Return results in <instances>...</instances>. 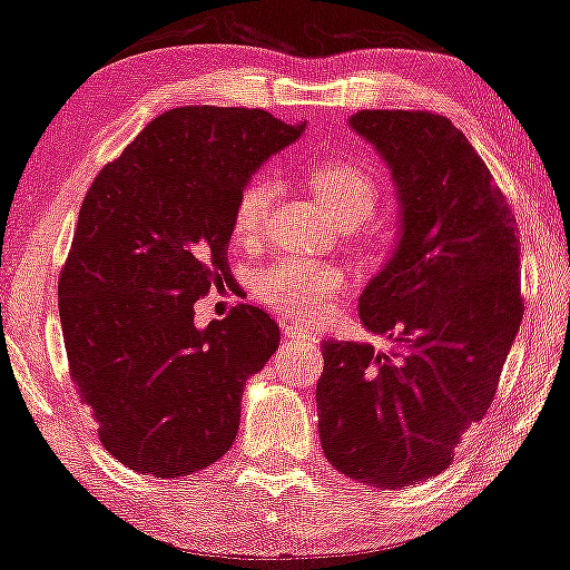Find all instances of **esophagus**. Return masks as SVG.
<instances>
[{
  "instance_id": "1",
  "label": "esophagus",
  "mask_w": 570,
  "mask_h": 570,
  "mask_svg": "<svg viewBox=\"0 0 570 570\" xmlns=\"http://www.w3.org/2000/svg\"><path fill=\"white\" fill-rule=\"evenodd\" d=\"M283 334H285V337H293V340H301V342L314 340V334H311L306 326H301L295 322H283Z\"/></svg>"
}]
</instances>
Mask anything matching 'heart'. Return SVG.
<instances>
[{"label":"heart","mask_w":570,"mask_h":570,"mask_svg":"<svg viewBox=\"0 0 570 570\" xmlns=\"http://www.w3.org/2000/svg\"><path fill=\"white\" fill-rule=\"evenodd\" d=\"M311 184L322 194L342 223H363L379 205V181L368 168L357 163L330 158L311 168ZM277 186L269 176H254L238 191L233 205V238L240 246H252L264 236L269 223ZM345 285V272L337 264L279 259L262 269L254 279L256 298L279 314L311 322L330 311L334 295Z\"/></svg>","instance_id":"heart-1"}]
</instances>
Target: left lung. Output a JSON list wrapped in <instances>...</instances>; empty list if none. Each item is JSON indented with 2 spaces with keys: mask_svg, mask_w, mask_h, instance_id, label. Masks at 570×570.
<instances>
[{
  "mask_svg": "<svg viewBox=\"0 0 570 570\" xmlns=\"http://www.w3.org/2000/svg\"><path fill=\"white\" fill-rule=\"evenodd\" d=\"M350 129L392 174L396 244L357 306L371 342H324L318 435L334 470L396 490L451 464L493 402L521 316L519 236L493 176L454 124L357 111Z\"/></svg>",
  "mask_w": 570,
  "mask_h": 570,
  "instance_id": "8db88e82",
  "label": "left lung"
}]
</instances>
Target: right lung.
<instances>
[{"mask_svg":"<svg viewBox=\"0 0 570 570\" xmlns=\"http://www.w3.org/2000/svg\"><path fill=\"white\" fill-rule=\"evenodd\" d=\"M306 121L262 108H170L100 170L59 279L69 371L121 464L186 478L228 454L246 381L279 345L262 308L197 326L228 283L233 205Z\"/></svg>","mask_w":570,"mask_h":570,"instance_id":"right-lung-1","label":"right lung"}]
</instances>
